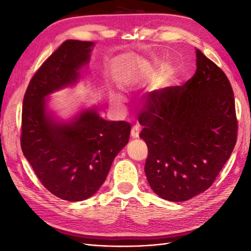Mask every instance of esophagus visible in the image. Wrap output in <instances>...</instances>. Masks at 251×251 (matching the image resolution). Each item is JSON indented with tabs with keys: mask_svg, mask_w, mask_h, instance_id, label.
<instances>
[{
	"mask_svg": "<svg viewBox=\"0 0 251 251\" xmlns=\"http://www.w3.org/2000/svg\"><path fill=\"white\" fill-rule=\"evenodd\" d=\"M140 126H133L132 129H131V136L132 138H137L138 136H140Z\"/></svg>",
	"mask_w": 251,
	"mask_h": 251,
	"instance_id": "esophagus-1",
	"label": "esophagus"
}]
</instances>
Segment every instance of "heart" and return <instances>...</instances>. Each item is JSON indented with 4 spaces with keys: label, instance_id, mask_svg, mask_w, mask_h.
Segmentation results:
<instances>
[{
    "label": "heart",
    "instance_id": "heart-1",
    "mask_svg": "<svg viewBox=\"0 0 251 251\" xmlns=\"http://www.w3.org/2000/svg\"><path fill=\"white\" fill-rule=\"evenodd\" d=\"M171 72H172V66L168 65L163 71L162 78L163 81L166 83L171 78ZM160 73V64L157 61H151V62H148V61H138L134 64L130 65L129 68L126 69L125 79L126 82L129 83V85H136L138 82L146 81L149 79L155 78ZM113 100L116 103H122L124 102V96L120 93H114L113 94Z\"/></svg>",
    "mask_w": 251,
    "mask_h": 251
}]
</instances>
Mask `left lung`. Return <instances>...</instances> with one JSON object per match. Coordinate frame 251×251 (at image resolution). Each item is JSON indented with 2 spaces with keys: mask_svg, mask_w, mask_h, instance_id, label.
Segmentation results:
<instances>
[{
  "mask_svg": "<svg viewBox=\"0 0 251 251\" xmlns=\"http://www.w3.org/2000/svg\"><path fill=\"white\" fill-rule=\"evenodd\" d=\"M197 72L183 86L149 94L140 116L145 174L152 191L183 202L213 185L236 143L234 94L224 72L196 49Z\"/></svg>",
  "mask_w": 251,
  "mask_h": 251,
  "instance_id": "8db88e82",
  "label": "left lung"
}]
</instances>
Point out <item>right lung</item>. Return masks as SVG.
Returning <instances> with one entry per match:
<instances>
[{"instance_id":"right-lung-1","label":"right lung","mask_w":251,"mask_h":251,"mask_svg":"<svg viewBox=\"0 0 251 251\" xmlns=\"http://www.w3.org/2000/svg\"><path fill=\"white\" fill-rule=\"evenodd\" d=\"M94 45L64 42L33 76L22 105V152L44 187L71 202L99 191L131 132L127 122L102 118L97 106H81L69 119L49 107V96L82 79Z\"/></svg>"}]
</instances>
